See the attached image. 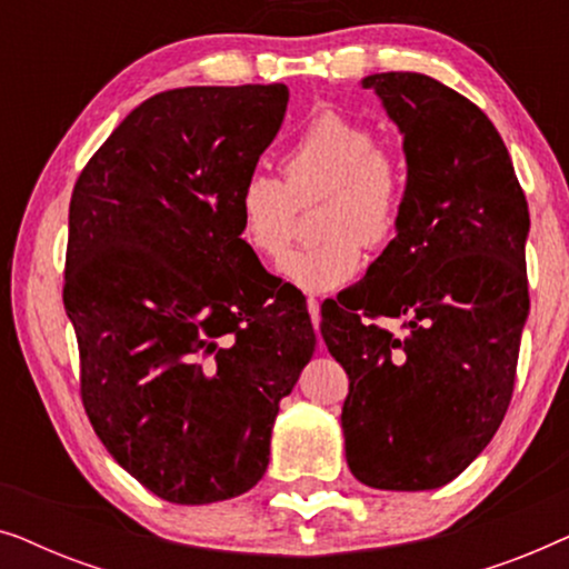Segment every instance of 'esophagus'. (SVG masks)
I'll list each match as a JSON object with an SVG mask.
<instances>
[{"label": "esophagus", "mask_w": 569, "mask_h": 569, "mask_svg": "<svg viewBox=\"0 0 569 569\" xmlns=\"http://www.w3.org/2000/svg\"><path fill=\"white\" fill-rule=\"evenodd\" d=\"M308 313H310V321H313V326L318 329V323H321V302L316 298H308Z\"/></svg>", "instance_id": "esophagus-1"}]
</instances>
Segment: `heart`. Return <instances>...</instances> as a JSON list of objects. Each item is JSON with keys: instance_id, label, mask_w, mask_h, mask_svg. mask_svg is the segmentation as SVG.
Returning a JSON list of instances; mask_svg holds the SVG:
<instances>
[{"instance_id": "obj_1", "label": "heart", "mask_w": 569, "mask_h": 569, "mask_svg": "<svg viewBox=\"0 0 569 569\" xmlns=\"http://www.w3.org/2000/svg\"><path fill=\"white\" fill-rule=\"evenodd\" d=\"M277 176L253 170L236 193L238 236L259 259L284 256L300 207L318 201L313 228L321 238L282 261V274L308 292H331L360 274L365 246L386 251L407 214V166L380 144L370 123L321 111L279 158Z\"/></svg>"}]
</instances>
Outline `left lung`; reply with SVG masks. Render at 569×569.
<instances>
[{"mask_svg": "<svg viewBox=\"0 0 569 569\" xmlns=\"http://www.w3.org/2000/svg\"><path fill=\"white\" fill-rule=\"evenodd\" d=\"M362 88L403 134L407 214L362 282L323 302L321 333L349 378V469L368 487L419 492L456 479L510 407L528 201L495 123L461 92L417 72L370 74ZM378 317H403L408 337Z\"/></svg>", "mask_w": 569, "mask_h": 569, "instance_id": "1", "label": "left lung"}]
</instances>
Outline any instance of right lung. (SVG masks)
Returning <instances> with one entry per match:
<instances>
[{
	"instance_id": "1",
	"label": "right lung",
	"mask_w": 569,
	"mask_h": 569,
	"mask_svg": "<svg viewBox=\"0 0 569 569\" xmlns=\"http://www.w3.org/2000/svg\"><path fill=\"white\" fill-rule=\"evenodd\" d=\"M287 98L279 82L158 92L69 201L82 407L108 453L176 505L230 500L263 477L279 401L316 349L302 300L238 236L236 193Z\"/></svg>"
}]
</instances>
